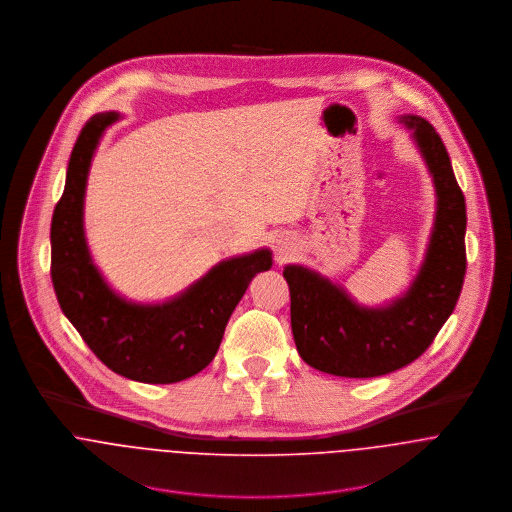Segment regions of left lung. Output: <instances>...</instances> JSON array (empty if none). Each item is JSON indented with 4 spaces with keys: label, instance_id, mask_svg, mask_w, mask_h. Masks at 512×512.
<instances>
[{
    "label": "left lung",
    "instance_id": "1",
    "mask_svg": "<svg viewBox=\"0 0 512 512\" xmlns=\"http://www.w3.org/2000/svg\"><path fill=\"white\" fill-rule=\"evenodd\" d=\"M414 130L438 193V213L426 262L410 292L388 307H359L319 274L288 266L292 333L299 357L313 368L347 378H372L416 361L453 313L467 270L465 197L447 149L430 122L404 116Z\"/></svg>",
    "mask_w": 512,
    "mask_h": 512
}]
</instances>
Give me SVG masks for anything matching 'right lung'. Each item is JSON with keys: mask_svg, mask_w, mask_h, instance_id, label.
I'll use <instances>...</instances> for the list:
<instances>
[{"mask_svg": "<svg viewBox=\"0 0 512 512\" xmlns=\"http://www.w3.org/2000/svg\"><path fill=\"white\" fill-rule=\"evenodd\" d=\"M118 120L92 116L78 134L67 183L51 222V280L63 313L90 351L114 372L147 384L185 380L209 365L250 280L272 268L270 250L220 262L203 280L163 305H134L112 292L94 268L82 228L92 153Z\"/></svg>", "mask_w": 512, "mask_h": 512, "instance_id": "add662e5", "label": "right lung"}]
</instances>
